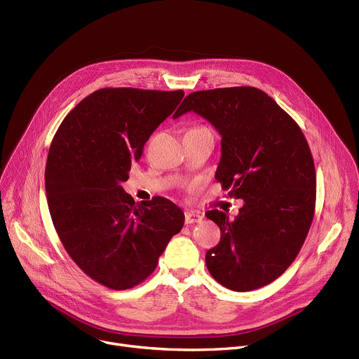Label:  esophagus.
<instances>
[{"label": "esophagus", "instance_id": "esophagus-1", "mask_svg": "<svg viewBox=\"0 0 359 359\" xmlns=\"http://www.w3.org/2000/svg\"><path fill=\"white\" fill-rule=\"evenodd\" d=\"M202 215L199 212H194V211H187L184 214V222L186 224H195V222H201L202 221Z\"/></svg>", "mask_w": 359, "mask_h": 359}]
</instances>
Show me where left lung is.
Instances as JSON below:
<instances>
[{
	"label": "left lung",
	"instance_id": "1",
	"mask_svg": "<svg viewBox=\"0 0 359 359\" xmlns=\"http://www.w3.org/2000/svg\"><path fill=\"white\" fill-rule=\"evenodd\" d=\"M187 111L219 132L215 179L244 202L234 219L218 210L205 214L221 230L219 243L206 252V268L233 291L265 287L294 262L314 217L316 170L307 140L288 113L255 87L191 93L173 118Z\"/></svg>",
	"mask_w": 359,
	"mask_h": 359
}]
</instances>
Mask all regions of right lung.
<instances>
[{"mask_svg": "<svg viewBox=\"0 0 359 359\" xmlns=\"http://www.w3.org/2000/svg\"><path fill=\"white\" fill-rule=\"evenodd\" d=\"M183 96V90L100 88L68 113L52 140L45 189L53 227L75 265L110 290L145 280L183 227L184 214L172 201L135 203L122 187Z\"/></svg>", "mask_w": 359, "mask_h": 359, "instance_id": "1", "label": "right lung"}]
</instances>
